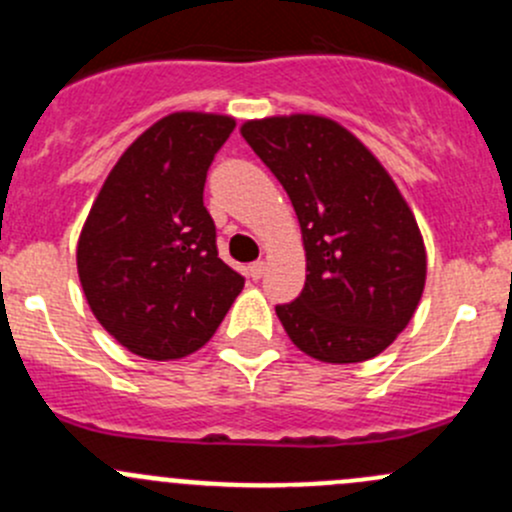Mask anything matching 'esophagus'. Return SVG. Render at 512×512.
Returning a JSON list of instances; mask_svg holds the SVG:
<instances>
[{"instance_id": "obj_1", "label": "esophagus", "mask_w": 512, "mask_h": 512, "mask_svg": "<svg viewBox=\"0 0 512 512\" xmlns=\"http://www.w3.org/2000/svg\"><path fill=\"white\" fill-rule=\"evenodd\" d=\"M265 270H267L265 262H252V265L247 267V275H250L252 280H260V277L265 275Z\"/></svg>"}]
</instances>
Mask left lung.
<instances>
[{
    "mask_svg": "<svg viewBox=\"0 0 512 512\" xmlns=\"http://www.w3.org/2000/svg\"><path fill=\"white\" fill-rule=\"evenodd\" d=\"M240 131L302 227L307 282L275 307L287 337L329 364L381 354L411 322L426 282L421 232L391 175L329 118L275 116Z\"/></svg>",
    "mask_w": 512,
    "mask_h": 512,
    "instance_id": "8db88e82",
    "label": "left lung"
}]
</instances>
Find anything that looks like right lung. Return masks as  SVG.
Instances as JSON below:
<instances>
[{
	"instance_id": "right-lung-1",
	"label": "right lung",
	"mask_w": 512,
	"mask_h": 512,
	"mask_svg": "<svg viewBox=\"0 0 512 512\" xmlns=\"http://www.w3.org/2000/svg\"><path fill=\"white\" fill-rule=\"evenodd\" d=\"M235 121L170 113L108 173L76 250L101 327L128 352L180 359L215 334L245 277L218 257L205 178Z\"/></svg>"
}]
</instances>
